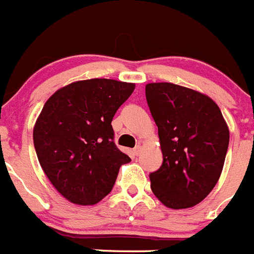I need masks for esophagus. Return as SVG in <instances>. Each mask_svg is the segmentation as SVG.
I'll return each mask as SVG.
<instances>
[{
	"label": "esophagus",
	"mask_w": 254,
	"mask_h": 254,
	"mask_svg": "<svg viewBox=\"0 0 254 254\" xmlns=\"http://www.w3.org/2000/svg\"><path fill=\"white\" fill-rule=\"evenodd\" d=\"M133 152H134V154H135V156H139L140 152H142V145H140V144L136 145L135 148H134Z\"/></svg>",
	"instance_id": "34e87169"
}]
</instances>
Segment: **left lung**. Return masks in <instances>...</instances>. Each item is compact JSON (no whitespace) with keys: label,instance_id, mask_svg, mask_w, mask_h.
Masks as SVG:
<instances>
[{"label":"left lung","instance_id":"left-lung-1","mask_svg":"<svg viewBox=\"0 0 254 254\" xmlns=\"http://www.w3.org/2000/svg\"><path fill=\"white\" fill-rule=\"evenodd\" d=\"M145 98L164 157L149 175L152 191L169 208H190L219 182L228 152V124L212 98L190 88L149 83Z\"/></svg>","mask_w":254,"mask_h":254}]
</instances>
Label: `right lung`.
Masks as SVG:
<instances>
[{
    "label": "right lung",
    "mask_w": 254,
    "mask_h": 254,
    "mask_svg": "<svg viewBox=\"0 0 254 254\" xmlns=\"http://www.w3.org/2000/svg\"><path fill=\"white\" fill-rule=\"evenodd\" d=\"M135 89L114 79L74 81L45 103L33 140L46 176L74 204L98 203L112 190L127 154L115 145L111 121Z\"/></svg>",
    "instance_id": "add662e5"
}]
</instances>
